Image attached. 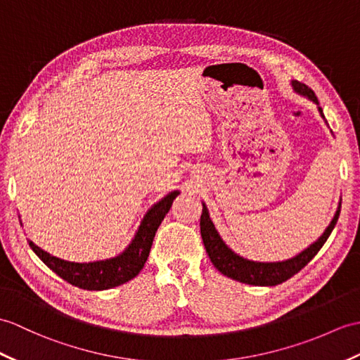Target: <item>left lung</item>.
<instances>
[{"instance_id": "8db88e82", "label": "left lung", "mask_w": 360, "mask_h": 360, "mask_svg": "<svg viewBox=\"0 0 360 360\" xmlns=\"http://www.w3.org/2000/svg\"><path fill=\"white\" fill-rule=\"evenodd\" d=\"M291 86H293V90L296 94L302 95L310 99V101H313L317 105V110H319L321 116L325 120L323 112L319 107V101H317L314 91L299 81H291ZM339 213H340V200H339L336 213H334L328 227L322 233V236L317 240H314L310 247L302 250V252L296 255L295 257H290V259H285V261H279V262L250 261V259L242 257L238 253L233 252V250L222 240L218 230H216L214 224L210 218V213H208V208L204 202H202V214H200V236H202V242L208 253V257H210L213 265L224 276H227V278H231L242 283H248V285L273 287V285H278V283L288 281L290 278H293L296 273H299L308 262L311 261V259L317 255V252L322 248L325 242H327L328 236L331 235L334 225H336L339 219Z\"/></svg>"}]
</instances>
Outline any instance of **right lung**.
Instances as JSON below:
<instances>
[{
	"label": "right lung",
	"instance_id": "1",
	"mask_svg": "<svg viewBox=\"0 0 360 360\" xmlns=\"http://www.w3.org/2000/svg\"><path fill=\"white\" fill-rule=\"evenodd\" d=\"M179 195V190L170 191L161 200L150 207L144 214L135 236L130 244L124 248V252L115 257L103 259L95 262H70L44 252L37 244L27 239L30 248L43 261L50 270L55 271L60 278L72 285L82 290L101 291L115 288L138 276L144 266L150 255L155 235L165 214L169 213L173 199Z\"/></svg>",
	"mask_w": 360,
	"mask_h": 360
}]
</instances>
